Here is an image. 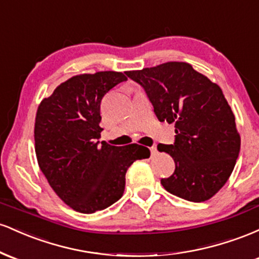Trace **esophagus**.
I'll return each mask as SVG.
<instances>
[{
    "label": "esophagus",
    "mask_w": 259,
    "mask_h": 259,
    "mask_svg": "<svg viewBox=\"0 0 259 259\" xmlns=\"http://www.w3.org/2000/svg\"><path fill=\"white\" fill-rule=\"evenodd\" d=\"M150 151H151V156H152V157H153V156H156V154H157V148L154 147V146H153V147H151V148H150Z\"/></svg>",
    "instance_id": "obj_1"
}]
</instances>
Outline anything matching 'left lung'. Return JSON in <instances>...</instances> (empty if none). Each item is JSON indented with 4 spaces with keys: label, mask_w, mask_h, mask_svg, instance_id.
<instances>
[{
    "label": "left lung",
    "mask_w": 259,
    "mask_h": 259,
    "mask_svg": "<svg viewBox=\"0 0 259 259\" xmlns=\"http://www.w3.org/2000/svg\"><path fill=\"white\" fill-rule=\"evenodd\" d=\"M126 75L146 91L159 121L175 124V170L160 180L168 192L191 202L214 196L233 173L241 139L222 89L185 62H167Z\"/></svg>",
    "instance_id": "obj_1"
}]
</instances>
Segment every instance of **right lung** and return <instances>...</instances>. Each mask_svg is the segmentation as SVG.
<instances>
[{"mask_svg":"<svg viewBox=\"0 0 259 259\" xmlns=\"http://www.w3.org/2000/svg\"><path fill=\"white\" fill-rule=\"evenodd\" d=\"M126 79L112 70L79 74L38 105L34 132L38 167L56 195L76 212L90 214L117 202L125 189L127 168L150 157L141 145L97 141L103 130L102 97Z\"/></svg>","mask_w":259,"mask_h":259,"instance_id":"add662e5","label":"right lung"}]
</instances>
